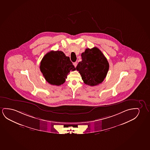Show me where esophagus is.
I'll use <instances>...</instances> for the list:
<instances>
[{
	"label": "esophagus",
	"mask_w": 150,
	"mask_h": 150,
	"mask_svg": "<svg viewBox=\"0 0 150 150\" xmlns=\"http://www.w3.org/2000/svg\"><path fill=\"white\" fill-rule=\"evenodd\" d=\"M73 65H74L75 67H76V66L77 65V62H74V63H73Z\"/></svg>",
	"instance_id": "esophagus-1"
}]
</instances>
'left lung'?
<instances>
[{"mask_svg": "<svg viewBox=\"0 0 150 150\" xmlns=\"http://www.w3.org/2000/svg\"><path fill=\"white\" fill-rule=\"evenodd\" d=\"M82 61L76 67L85 84L94 86L102 83L109 70L106 58L98 48H87L81 54Z\"/></svg>", "mask_w": 150, "mask_h": 150, "instance_id": "8db88e82", "label": "left lung"}]
</instances>
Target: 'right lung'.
<instances>
[{
    "mask_svg": "<svg viewBox=\"0 0 150 150\" xmlns=\"http://www.w3.org/2000/svg\"><path fill=\"white\" fill-rule=\"evenodd\" d=\"M40 68L46 81L58 86L64 83L71 71L76 69L69 57L58 50L47 53L42 59Z\"/></svg>",
    "mask_w": 150,
    "mask_h": 150,
    "instance_id": "obj_1",
    "label": "right lung"
}]
</instances>
